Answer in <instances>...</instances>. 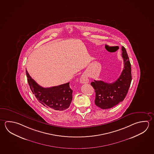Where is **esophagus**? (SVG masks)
I'll list each match as a JSON object with an SVG mask.
<instances>
[{"mask_svg":"<svg viewBox=\"0 0 154 154\" xmlns=\"http://www.w3.org/2000/svg\"><path fill=\"white\" fill-rule=\"evenodd\" d=\"M89 82V80L88 79L87 76L84 74L81 76L80 78V82L81 84H87Z\"/></svg>","mask_w":154,"mask_h":154,"instance_id":"34e87169","label":"esophagus"}]
</instances>
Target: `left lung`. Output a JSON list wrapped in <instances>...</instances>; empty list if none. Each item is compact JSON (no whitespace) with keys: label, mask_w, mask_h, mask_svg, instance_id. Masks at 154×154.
<instances>
[{"label":"left lung","mask_w":154,"mask_h":154,"mask_svg":"<svg viewBox=\"0 0 154 154\" xmlns=\"http://www.w3.org/2000/svg\"><path fill=\"white\" fill-rule=\"evenodd\" d=\"M124 67L120 76L115 82L106 83L94 80L91 84L95 90V104L102 109H109L124 100L131 82V67L125 48L122 47Z\"/></svg>","instance_id":"1"}]
</instances>
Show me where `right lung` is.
I'll list each match as a JSON object with an SVG mask.
<instances>
[{
  "label": "right lung",
  "instance_id": "add662e5",
  "mask_svg": "<svg viewBox=\"0 0 154 154\" xmlns=\"http://www.w3.org/2000/svg\"><path fill=\"white\" fill-rule=\"evenodd\" d=\"M26 74L32 92L43 106L54 111H64L69 108L73 98V90L69 87V82L44 88L37 84L26 70Z\"/></svg>",
  "mask_w": 154,
  "mask_h": 154
}]
</instances>
